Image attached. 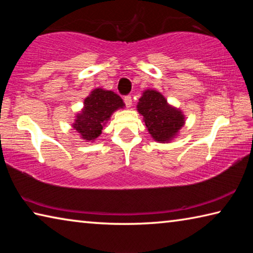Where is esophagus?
<instances>
[{
    "mask_svg": "<svg viewBox=\"0 0 253 253\" xmlns=\"http://www.w3.org/2000/svg\"><path fill=\"white\" fill-rule=\"evenodd\" d=\"M124 102H125V105H126V107H128V108H129V107H131V97L130 96H125L124 97Z\"/></svg>",
    "mask_w": 253,
    "mask_h": 253,
    "instance_id": "1",
    "label": "esophagus"
}]
</instances>
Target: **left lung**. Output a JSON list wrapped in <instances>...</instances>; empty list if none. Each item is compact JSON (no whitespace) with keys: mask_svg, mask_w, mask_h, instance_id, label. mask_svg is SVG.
Masks as SVG:
<instances>
[{"mask_svg":"<svg viewBox=\"0 0 253 253\" xmlns=\"http://www.w3.org/2000/svg\"><path fill=\"white\" fill-rule=\"evenodd\" d=\"M137 110L144 117L149 134L160 143L170 142L185 123L182 111L170 106L161 92L153 89L143 92Z\"/></svg>","mask_w":253,"mask_h":253,"instance_id":"8db88e82","label":"left lung"}]
</instances>
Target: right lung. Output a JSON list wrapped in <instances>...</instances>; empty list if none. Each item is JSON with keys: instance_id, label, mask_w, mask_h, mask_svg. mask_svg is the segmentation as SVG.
I'll return each mask as SVG.
<instances>
[{"instance_id": "1", "label": "right lung", "mask_w": 253, "mask_h": 253, "mask_svg": "<svg viewBox=\"0 0 253 253\" xmlns=\"http://www.w3.org/2000/svg\"><path fill=\"white\" fill-rule=\"evenodd\" d=\"M124 106L125 104L117 93L96 88L84 99V108L77 114L72 127L79 132L81 139L93 142L101 134L102 127L114 111Z\"/></svg>"}]
</instances>
